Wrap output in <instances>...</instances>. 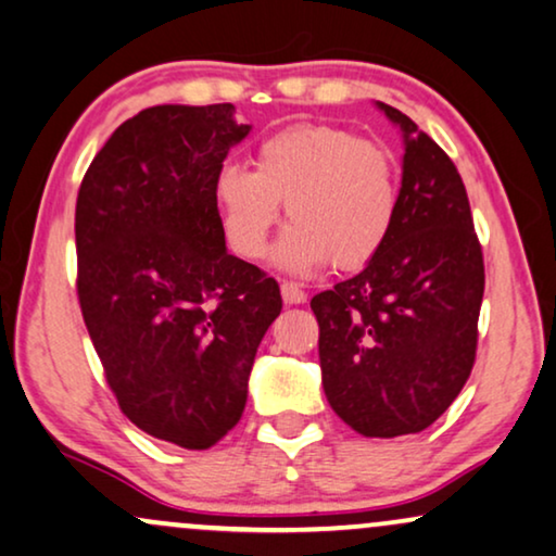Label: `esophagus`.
Here are the masks:
<instances>
[{
	"mask_svg": "<svg viewBox=\"0 0 556 556\" xmlns=\"http://www.w3.org/2000/svg\"><path fill=\"white\" fill-rule=\"evenodd\" d=\"M282 298L287 305H302L307 300V294L298 282H282Z\"/></svg>",
	"mask_w": 556,
	"mask_h": 556,
	"instance_id": "esophagus-1",
	"label": "esophagus"
}]
</instances>
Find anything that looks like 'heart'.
<instances>
[{"instance_id":"obj_1","label":"heart","mask_w":556,"mask_h":556,"mask_svg":"<svg viewBox=\"0 0 556 556\" xmlns=\"http://www.w3.org/2000/svg\"><path fill=\"white\" fill-rule=\"evenodd\" d=\"M220 228L236 254L262 258L285 203L277 262L309 271L366 266L399 216V165L387 147L332 124H290L254 147V169L226 162L213 182Z\"/></svg>"}]
</instances>
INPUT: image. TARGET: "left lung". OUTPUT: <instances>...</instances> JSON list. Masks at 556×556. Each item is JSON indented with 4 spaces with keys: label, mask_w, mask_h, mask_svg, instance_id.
<instances>
[{
    "label": "left lung",
    "mask_w": 556,
    "mask_h": 556,
    "mask_svg": "<svg viewBox=\"0 0 556 556\" xmlns=\"http://www.w3.org/2000/svg\"><path fill=\"white\" fill-rule=\"evenodd\" d=\"M379 106L406 144L394 231L309 307L332 412L364 438H399L440 419L468 381L485 266L453 160L409 116Z\"/></svg>",
    "instance_id": "left-lung-1"
}]
</instances>
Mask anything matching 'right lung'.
I'll use <instances>...</instances> for the list:
<instances>
[{"instance_id":"right-lung-1","label":"right lung","mask_w":556,"mask_h":556,"mask_svg":"<svg viewBox=\"0 0 556 556\" xmlns=\"http://www.w3.org/2000/svg\"><path fill=\"white\" fill-rule=\"evenodd\" d=\"M249 135L231 103L152 106L86 169L76 290L103 376L129 421L208 450L241 419L277 279L226 251L213 182Z\"/></svg>"}]
</instances>
